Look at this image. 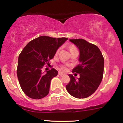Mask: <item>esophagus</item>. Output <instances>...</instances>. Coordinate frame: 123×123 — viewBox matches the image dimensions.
Masks as SVG:
<instances>
[{"label":"esophagus","instance_id":"esophagus-1","mask_svg":"<svg viewBox=\"0 0 123 123\" xmlns=\"http://www.w3.org/2000/svg\"><path fill=\"white\" fill-rule=\"evenodd\" d=\"M58 74H59V75H65V74H64V73H62V72H61V71H59V73H58Z\"/></svg>","mask_w":123,"mask_h":123}]
</instances>
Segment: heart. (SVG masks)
Returning a JSON list of instances; mask_svg holds the SVG:
<instances>
[{"instance_id":"1","label":"heart","mask_w":123,"mask_h":123,"mask_svg":"<svg viewBox=\"0 0 123 123\" xmlns=\"http://www.w3.org/2000/svg\"><path fill=\"white\" fill-rule=\"evenodd\" d=\"M75 47L74 46H69V50H72V49H75ZM57 52H58V50L57 51ZM61 69H62V70H64V71L67 70V69L66 65H62V66H61Z\"/></svg>"}]
</instances>
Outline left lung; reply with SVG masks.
<instances>
[{
	"instance_id": "1",
	"label": "left lung",
	"mask_w": 123,
	"mask_h": 123,
	"mask_svg": "<svg viewBox=\"0 0 123 123\" xmlns=\"http://www.w3.org/2000/svg\"><path fill=\"white\" fill-rule=\"evenodd\" d=\"M69 41L80 51V64L72 71L80 74V77L76 80L72 74H69L70 81L66 85V89L76 98H86L92 95L101 83L104 75V57L98 47L85 40L77 38Z\"/></svg>"
}]
</instances>
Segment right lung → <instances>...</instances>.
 <instances>
[{"instance_id":"add662e5","label":"right lung","mask_w":123,"mask_h":123,"mask_svg":"<svg viewBox=\"0 0 123 123\" xmlns=\"http://www.w3.org/2000/svg\"><path fill=\"white\" fill-rule=\"evenodd\" d=\"M67 40L43 36L24 47L18 57L17 73L21 87L27 96L39 99L48 95L51 80L58 72L52 68L44 73L42 69L44 64H49L58 48Z\"/></svg>"}]
</instances>
